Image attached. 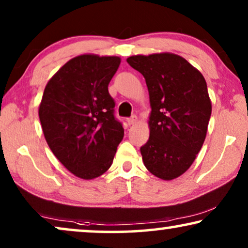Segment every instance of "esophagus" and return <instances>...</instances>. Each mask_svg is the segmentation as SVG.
<instances>
[{
	"mask_svg": "<svg viewBox=\"0 0 248 248\" xmlns=\"http://www.w3.org/2000/svg\"><path fill=\"white\" fill-rule=\"evenodd\" d=\"M126 121H127L128 125H133L138 122V116H137V115H132V116L128 117Z\"/></svg>",
	"mask_w": 248,
	"mask_h": 248,
	"instance_id": "1",
	"label": "esophagus"
}]
</instances>
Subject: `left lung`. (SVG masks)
<instances>
[{
	"label": "left lung",
	"instance_id": "obj_1",
	"mask_svg": "<svg viewBox=\"0 0 248 248\" xmlns=\"http://www.w3.org/2000/svg\"><path fill=\"white\" fill-rule=\"evenodd\" d=\"M126 61L144 77L150 97V137L140 149L144 166L170 181L191 167L205 140L211 116L206 82L176 54L135 55Z\"/></svg>",
	"mask_w": 248,
	"mask_h": 248
}]
</instances>
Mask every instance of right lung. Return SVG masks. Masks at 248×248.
Listing matches in <instances>:
<instances>
[{
	"instance_id": "right-lung-1",
	"label": "right lung",
	"mask_w": 248,
	"mask_h": 248,
	"mask_svg": "<svg viewBox=\"0 0 248 248\" xmlns=\"http://www.w3.org/2000/svg\"><path fill=\"white\" fill-rule=\"evenodd\" d=\"M120 63L117 56H77L44 90L38 114L47 144L80 178L103 175L123 140V125L115 117V101L108 93Z\"/></svg>"
}]
</instances>
